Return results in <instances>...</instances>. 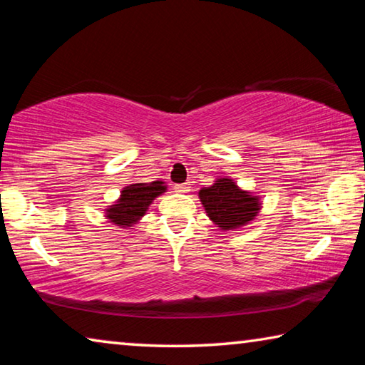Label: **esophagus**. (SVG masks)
I'll list each match as a JSON object with an SVG mask.
<instances>
[{
  "label": "esophagus",
  "mask_w": 365,
  "mask_h": 365,
  "mask_svg": "<svg viewBox=\"0 0 365 365\" xmlns=\"http://www.w3.org/2000/svg\"><path fill=\"white\" fill-rule=\"evenodd\" d=\"M175 189H176V192L186 194V192H189V189H190V184H189V182H184V184H176Z\"/></svg>",
  "instance_id": "obj_1"
}]
</instances>
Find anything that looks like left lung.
<instances>
[{
	"instance_id": "1",
	"label": "left lung",
	"mask_w": 365,
	"mask_h": 365,
	"mask_svg": "<svg viewBox=\"0 0 365 365\" xmlns=\"http://www.w3.org/2000/svg\"><path fill=\"white\" fill-rule=\"evenodd\" d=\"M199 199L208 218L225 231L241 228L252 222L260 210L259 197L239 189L230 178H220L213 186L200 189Z\"/></svg>"
}]
</instances>
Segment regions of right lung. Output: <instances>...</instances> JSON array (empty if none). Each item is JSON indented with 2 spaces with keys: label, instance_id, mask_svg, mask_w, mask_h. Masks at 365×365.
I'll use <instances>...</instances> for the list:
<instances>
[{
  "label": "right lung",
  "instance_id": "add662e5",
  "mask_svg": "<svg viewBox=\"0 0 365 365\" xmlns=\"http://www.w3.org/2000/svg\"><path fill=\"white\" fill-rule=\"evenodd\" d=\"M165 190L166 186L163 181H153L150 184H130V186L121 190V197H119L116 204L106 208V218L113 225L123 226V228L133 226L145 215L148 205L155 200V197L161 195Z\"/></svg>",
  "mask_w": 365,
  "mask_h": 365
}]
</instances>
